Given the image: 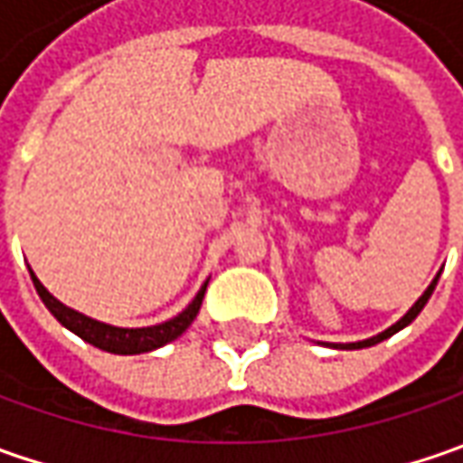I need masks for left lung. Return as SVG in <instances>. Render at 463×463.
I'll return each mask as SVG.
<instances>
[{
    "instance_id": "8db88e82",
    "label": "left lung",
    "mask_w": 463,
    "mask_h": 463,
    "mask_svg": "<svg viewBox=\"0 0 463 463\" xmlns=\"http://www.w3.org/2000/svg\"><path fill=\"white\" fill-rule=\"evenodd\" d=\"M438 276H440V273H438ZM438 276L433 278V283H430V286L425 288V294L420 296L418 301L412 304V309L407 311V314L402 317V319H400V322H397V325H392V327H389V329H383L382 335H376V337H368V340H361V343H345V345H332V347H343V350H358V347H371V345H376V343H382V340H386V337H392L394 332H400V329L407 327V325H410V322H412V319L418 317L420 311H422V307L428 304V298L433 296V291H436Z\"/></svg>"
}]
</instances>
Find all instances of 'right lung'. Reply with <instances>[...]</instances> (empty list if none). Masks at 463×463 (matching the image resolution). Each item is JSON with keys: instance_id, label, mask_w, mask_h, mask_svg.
Returning a JSON list of instances; mask_svg holds the SVG:
<instances>
[{"instance_id": "1", "label": "right lung", "mask_w": 463, "mask_h": 463, "mask_svg": "<svg viewBox=\"0 0 463 463\" xmlns=\"http://www.w3.org/2000/svg\"><path fill=\"white\" fill-rule=\"evenodd\" d=\"M30 278H33V286L41 296V301L45 304V309L51 311L63 327L71 329L74 335H80L84 343L99 347V350H108V353H118V355H138V353H149V350H156V347L167 345L172 340H177L183 332H185L193 319L198 317V309L203 304L205 286H201V291L195 294V298L187 304L185 309L180 311L177 317H172L162 325H154V327H113V325H105V322H98L92 317H84L81 311L69 309L66 304H61L56 296H51L45 291V286L35 278V273L30 270Z\"/></svg>"}]
</instances>
